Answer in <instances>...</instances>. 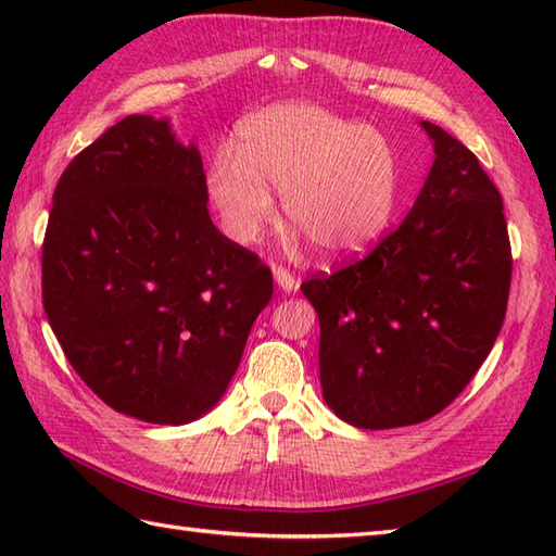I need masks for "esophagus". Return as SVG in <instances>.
Returning a JSON list of instances; mask_svg holds the SVG:
<instances>
[{"label": "esophagus", "instance_id": "1", "mask_svg": "<svg viewBox=\"0 0 556 556\" xmlns=\"http://www.w3.org/2000/svg\"><path fill=\"white\" fill-rule=\"evenodd\" d=\"M271 275H275V285H277V289H279V291L291 293V291H296V289H299V281L293 279L285 267H275V269H271Z\"/></svg>", "mask_w": 556, "mask_h": 556}]
</instances>
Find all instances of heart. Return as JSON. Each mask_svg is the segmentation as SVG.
I'll use <instances>...</instances> for the list:
<instances>
[{"label":"heart","mask_w":556,"mask_h":556,"mask_svg":"<svg viewBox=\"0 0 556 556\" xmlns=\"http://www.w3.org/2000/svg\"><path fill=\"white\" fill-rule=\"evenodd\" d=\"M399 155L380 128L313 102H281L248 116L233 152L219 150L205 193L222 231L251 245L275 219V198L325 257L358 255L380 239L399 203Z\"/></svg>","instance_id":"b5f03b06"}]
</instances>
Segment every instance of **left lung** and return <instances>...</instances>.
Instances as JSON below:
<instances>
[{
    "label": "left lung",
    "instance_id": "left-lung-1",
    "mask_svg": "<svg viewBox=\"0 0 556 556\" xmlns=\"http://www.w3.org/2000/svg\"><path fill=\"white\" fill-rule=\"evenodd\" d=\"M420 126L434 162L406 219L368 257L301 285L320 320L323 396L363 430L416 425L452 404L509 301L500 191L464 143Z\"/></svg>",
    "mask_w": 556,
    "mask_h": 556
}]
</instances>
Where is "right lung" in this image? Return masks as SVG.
<instances>
[{
    "mask_svg": "<svg viewBox=\"0 0 556 556\" xmlns=\"http://www.w3.org/2000/svg\"><path fill=\"white\" fill-rule=\"evenodd\" d=\"M271 271L212 224L195 143L131 114L68 164L42 243V303L114 410L186 425L227 392Z\"/></svg>",
    "mask_w": 556,
    "mask_h": 556,
    "instance_id": "right-lung-1",
    "label": "right lung"
}]
</instances>
